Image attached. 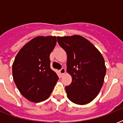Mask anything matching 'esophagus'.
Listing matches in <instances>:
<instances>
[{
  "label": "esophagus",
  "mask_w": 123,
  "mask_h": 123,
  "mask_svg": "<svg viewBox=\"0 0 123 123\" xmlns=\"http://www.w3.org/2000/svg\"><path fill=\"white\" fill-rule=\"evenodd\" d=\"M59 73L61 75H64V74L66 73V69H64V68H61V69L59 70Z\"/></svg>",
  "instance_id": "obj_1"
}]
</instances>
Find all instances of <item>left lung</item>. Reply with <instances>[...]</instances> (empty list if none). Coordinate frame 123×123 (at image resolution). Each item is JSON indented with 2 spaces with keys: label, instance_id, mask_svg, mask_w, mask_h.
I'll list each match as a JSON object with an SVG mask.
<instances>
[{
  "label": "left lung",
  "instance_id": "left-lung-1",
  "mask_svg": "<svg viewBox=\"0 0 123 123\" xmlns=\"http://www.w3.org/2000/svg\"><path fill=\"white\" fill-rule=\"evenodd\" d=\"M57 42L67 54V72L72 82L66 86L68 99L78 105L92 101L103 86L106 66L99 51L79 35L57 37Z\"/></svg>",
  "mask_w": 123,
  "mask_h": 123
}]
</instances>
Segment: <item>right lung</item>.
Listing matches in <instances>:
<instances>
[{
	"mask_svg": "<svg viewBox=\"0 0 123 123\" xmlns=\"http://www.w3.org/2000/svg\"><path fill=\"white\" fill-rule=\"evenodd\" d=\"M55 36H37L24 45L12 64L13 80L22 95L32 102H41L52 93L59 77L50 68V54Z\"/></svg>",
	"mask_w": 123,
	"mask_h": 123,
	"instance_id": "right-lung-1",
	"label": "right lung"
}]
</instances>
